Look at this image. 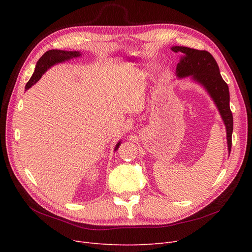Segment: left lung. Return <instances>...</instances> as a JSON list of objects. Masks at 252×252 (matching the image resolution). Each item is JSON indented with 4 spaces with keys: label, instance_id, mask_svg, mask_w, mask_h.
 I'll list each match as a JSON object with an SVG mask.
<instances>
[{
    "label": "left lung",
    "instance_id": "8db88e82",
    "mask_svg": "<svg viewBox=\"0 0 252 252\" xmlns=\"http://www.w3.org/2000/svg\"><path fill=\"white\" fill-rule=\"evenodd\" d=\"M171 50L183 54L177 65V76L180 78L191 76L195 82L203 86L213 98L226 126L228 150L231 152L233 115L230 109V93L228 85L220 75L216 59L207 51L181 46L171 47Z\"/></svg>",
    "mask_w": 252,
    "mask_h": 252
}]
</instances>
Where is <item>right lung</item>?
I'll return each mask as SVG.
<instances>
[{"instance_id": "add662e5", "label": "right lung", "mask_w": 252, "mask_h": 252, "mask_svg": "<svg viewBox=\"0 0 252 252\" xmlns=\"http://www.w3.org/2000/svg\"><path fill=\"white\" fill-rule=\"evenodd\" d=\"M78 56H82L81 53L78 51H63V50H49L47 51L45 54L38 59L35 65V69L29 81V83L25 86V90H29L32 88L39 78L42 77V75L51 67V66L55 65L57 63H61L64 61H67L72 58H76ZM122 142H118L115 146V150L119 147Z\"/></svg>"}]
</instances>
